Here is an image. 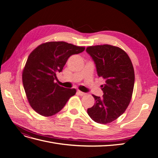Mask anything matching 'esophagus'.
<instances>
[{"label": "esophagus", "instance_id": "34e87169", "mask_svg": "<svg viewBox=\"0 0 158 158\" xmlns=\"http://www.w3.org/2000/svg\"><path fill=\"white\" fill-rule=\"evenodd\" d=\"M77 94H78V95H81V96H83V95H85V93H84V92H81V91H80V90H78V91H77Z\"/></svg>", "mask_w": 158, "mask_h": 158}]
</instances>
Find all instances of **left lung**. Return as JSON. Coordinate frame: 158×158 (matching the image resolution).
<instances>
[{"instance_id":"left-lung-1","label":"left lung","mask_w":158,"mask_h":158,"mask_svg":"<svg viewBox=\"0 0 158 158\" xmlns=\"http://www.w3.org/2000/svg\"><path fill=\"white\" fill-rule=\"evenodd\" d=\"M86 52L94 61L98 76L105 80L101 85L103 97L92 95L95 103L87 112L93 121L106 125L116 120L128 107L135 84V71L127 52L118 47L89 46Z\"/></svg>"}]
</instances>
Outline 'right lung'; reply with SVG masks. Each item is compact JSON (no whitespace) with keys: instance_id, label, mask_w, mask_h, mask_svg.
<instances>
[{"instance_id":"right-lung-1","label":"right lung","mask_w":158,"mask_h":158,"mask_svg":"<svg viewBox=\"0 0 158 158\" xmlns=\"http://www.w3.org/2000/svg\"><path fill=\"white\" fill-rule=\"evenodd\" d=\"M85 50L64 41L43 44L29 55L22 73V82L31 107L44 117L59 113L71 96L74 88H65L57 84L56 73L63 70L69 57Z\"/></svg>"}]
</instances>
